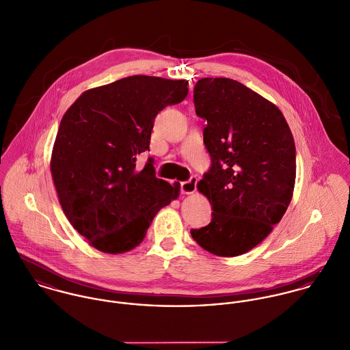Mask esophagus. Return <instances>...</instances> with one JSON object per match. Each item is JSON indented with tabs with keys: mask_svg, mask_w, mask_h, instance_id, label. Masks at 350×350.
<instances>
[{
	"mask_svg": "<svg viewBox=\"0 0 350 350\" xmlns=\"http://www.w3.org/2000/svg\"><path fill=\"white\" fill-rule=\"evenodd\" d=\"M197 183H198V178H196V176L190 178V179L186 180V182H182V183H180V190H182V193H183V194H193V193H196V190H197Z\"/></svg>",
	"mask_w": 350,
	"mask_h": 350,
	"instance_id": "34e87169",
	"label": "esophagus"
}]
</instances>
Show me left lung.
I'll list each match as a JSON object with an SVG mask.
<instances>
[{
  "instance_id": "1",
  "label": "left lung",
  "mask_w": 350,
  "mask_h": 350,
  "mask_svg": "<svg viewBox=\"0 0 350 350\" xmlns=\"http://www.w3.org/2000/svg\"><path fill=\"white\" fill-rule=\"evenodd\" d=\"M197 116L207 125L211 157L198 190L210 200L211 222L191 229L202 248L222 257L247 253L280 222L294 193L295 143L282 111L243 83L202 78Z\"/></svg>"
}]
</instances>
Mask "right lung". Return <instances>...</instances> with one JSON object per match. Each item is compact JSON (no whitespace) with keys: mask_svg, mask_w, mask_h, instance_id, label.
I'll use <instances>...</instances> for the list:
<instances>
[{"mask_svg":"<svg viewBox=\"0 0 350 350\" xmlns=\"http://www.w3.org/2000/svg\"><path fill=\"white\" fill-rule=\"evenodd\" d=\"M189 82L133 75L85 92L64 113L51 174L60 206L90 245L106 253L136 248L156 213L180 185L156 178L150 150L154 117L186 98Z\"/></svg>","mask_w":350,"mask_h":350,"instance_id":"obj_1","label":"right lung"}]
</instances>
